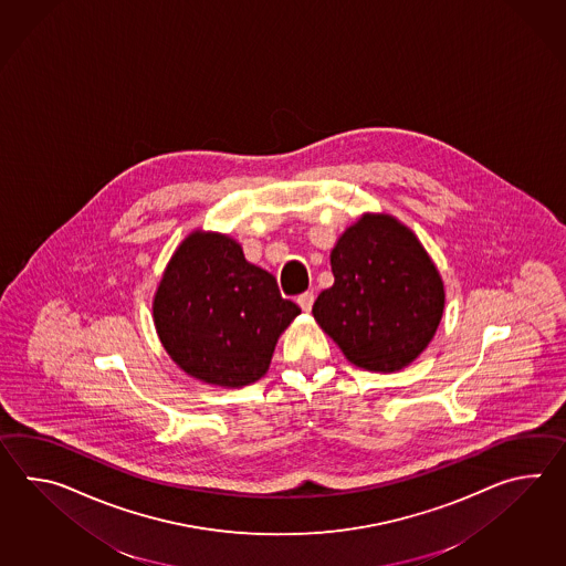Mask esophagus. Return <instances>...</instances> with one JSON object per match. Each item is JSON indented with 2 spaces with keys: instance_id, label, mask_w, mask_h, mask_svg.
I'll use <instances>...</instances> for the list:
<instances>
[{
  "instance_id": "1",
  "label": "esophagus",
  "mask_w": 566,
  "mask_h": 566,
  "mask_svg": "<svg viewBox=\"0 0 566 566\" xmlns=\"http://www.w3.org/2000/svg\"><path fill=\"white\" fill-rule=\"evenodd\" d=\"M298 304H301L302 311H306V313H308V311L313 308L314 304L313 292H304V294H301V296H298Z\"/></svg>"
}]
</instances>
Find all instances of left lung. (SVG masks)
<instances>
[{
    "label": "left lung",
    "instance_id": "8db88e82",
    "mask_svg": "<svg viewBox=\"0 0 566 566\" xmlns=\"http://www.w3.org/2000/svg\"><path fill=\"white\" fill-rule=\"evenodd\" d=\"M335 284L314 302V321L353 365L391 374L412 364L444 313V282L410 227L364 213L331 250Z\"/></svg>",
    "mask_w": 566,
    "mask_h": 566
}]
</instances>
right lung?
<instances>
[{
	"label": "right lung",
	"mask_w": 566,
	"mask_h": 566,
	"mask_svg": "<svg viewBox=\"0 0 566 566\" xmlns=\"http://www.w3.org/2000/svg\"><path fill=\"white\" fill-rule=\"evenodd\" d=\"M164 349L187 376L243 388L265 376L280 335L301 314L276 277L227 233L195 229L164 268L151 302Z\"/></svg>",
	"instance_id": "add662e5"
}]
</instances>
